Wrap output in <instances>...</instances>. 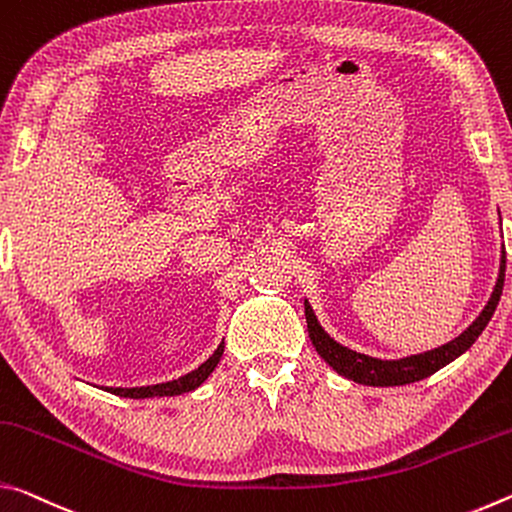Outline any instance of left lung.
Instances as JSON below:
<instances>
[{"label":"left lung","mask_w":512,"mask_h":512,"mask_svg":"<svg viewBox=\"0 0 512 512\" xmlns=\"http://www.w3.org/2000/svg\"><path fill=\"white\" fill-rule=\"evenodd\" d=\"M504 276H506V249L504 254H501L497 286H494L492 297L488 301V306L483 308V313L476 317L474 324L469 326L465 333H460L456 340H451L447 345H442L433 351H426V354H417L401 360H379L365 354H356V351L342 347L340 342L329 338V333L317 324L313 308L308 306V301H304L308 335H311V342L317 349V354H320L335 372L347 376L351 381L365 383V385H379V388H385V385H406L413 381H422L433 372H438L440 367L451 363V360L458 358L460 354H465V351L474 345L476 338L483 333V329L490 322V317L494 315V308L499 304L501 290H504Z\"/></svg>","instance_id":"8db88e82"}]
</instances>
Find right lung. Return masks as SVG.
Segmentation results:
<instances>
[{"label":"right lung","instance_id":"1","mask_svg":"<svg viewBox=\"0 0 512 512\" xmlns=\"http://www.w3.org/2000/svg\"><path fill=\"white\" fill-rule=\"evenodd\" d=\"M222 351H224V342L220 347L215 349V354L206 360V363H201L197 370H192L190 374L181 376L177 381H167V383H158V385H145V388H106L108 392H113L117 397H129V399H147V397H174V395H181V392H190L199 388L201 383H204L211 372L215 370V365L220 363L222 358Z\"/></svg>","mask_w":512,"mask_h":512}]
</instances>
